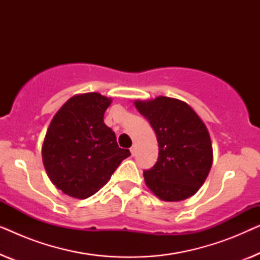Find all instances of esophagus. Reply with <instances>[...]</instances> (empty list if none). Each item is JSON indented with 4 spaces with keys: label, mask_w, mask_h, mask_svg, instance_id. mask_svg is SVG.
<instances>
[{
    "label": "esophagus",
    "mask_w": 260,
    "mask_h": 260,
    "mask_svg": "<svg viewBox=\"0 0 260 260\" xmlns=\"http://www.w3.org/2000/svg\"><path fill=\"white\" fill-rule=\"evenodd\" d=\"M130 152L133 156H135V154H136V148H135V145H133V147L130 148Z\"/></svg>",
    "instance_id": "obj_1"
}]
</instances>
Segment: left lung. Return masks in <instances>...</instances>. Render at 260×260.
Instances as JSON below:
<instances>
[{
  "label": "left lung",
  "mask_w": 260,
  "mask_h": 260,
  "mask_svg": "<svg viewBox=\"0 0 260 260\" xmlns=\"http://www.w3.org/2000/svg\"><path fill=\"white\" fill-rule=\"evenodd\" d=\"M158 143L157 162L143 172L147 186L163 201H181L204 184L213 162L211 137L187 103L168 97L135 102Z\"/></svg>",
  "instance_id": "left-lung-1"
}]
</instances>
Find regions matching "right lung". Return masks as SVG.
<instances>
[{"mask_svg": "<svg viewBox=\"0 0 260 260\" xmlns=\"http://www.w3.org/2000/svg\"><path fill=\"white\" fill-rule=\"evenodd\" d=\"M111 99L91 92L69 99L53 117L42 145V161L53 184L85 199L101 189L124 158L116 135L104 123Z\"/></svg>", "mask_w": 260, "mask_h": 260, "instance_id": "obj_1", "label": "right lung"}]
</instances>
